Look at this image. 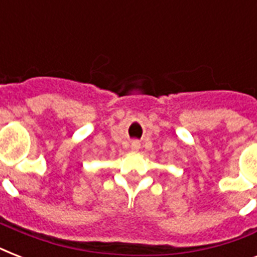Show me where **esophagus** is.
Wrapping results in <instances>:
<instances>
[{"label": "esophagus", "instance_id": "obj_1", "mask_svg": "<svg viewBox=\"0 0 257 257\" xmlns=\"http://www.w3.org/2000/svg\"><path fill=\"white\" fill-rule=\"evenodd\" d=\"M131 148H132L133 151H139V148H140V143L137 140H133L132 144H131Z\"/></svg>", "mask_w": 257, "mask_h": 257}]
</instances>
